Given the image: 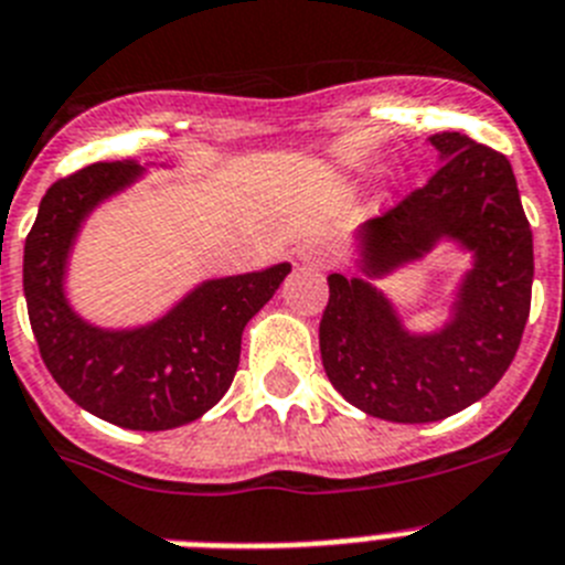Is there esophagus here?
<instances>
[{
	"instance_id": "esophagus-1",
	"label": "esophagus",
	"mask_w": 565,
	"mask_h": 565,
	"mask_svg": "<svg viewBox=\"0 0 565 565\" xmlns=\"http://www.w3.org/2000/svg\"><path fill=\"white\" fill-rule=\"evenodd\" d=\"M298 258L310 264V267H327L333 260V255H330V249L324 244H307L298 249Z\"/></svg>"
}]
</instances>
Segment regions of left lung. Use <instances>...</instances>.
I'll list each match as a JSON object with an SVG mask.
<instances>
[{
  "label": "left lung",
  "mask_w": 565,
  "mask_h": 565,
  "mask_svg": "<svg viewBox=\"0 0 565 565\" xmlns=\"http://www.w3.org/2000/svg\"><path fill=\"white\" fill-rule=\"evenodd\" d=\"M443 166L425 186L367 221L364 273L382 275L425 255L439 238L473 253L457 312L434 335L402 330L364 278H327L319 348L330 385L387 422H439L482 399L509 371L532 310L534 249L505 154L459 131L430 137Z\"/></svg>",
  "instance_id": "8db88e82"
}]
</instances>
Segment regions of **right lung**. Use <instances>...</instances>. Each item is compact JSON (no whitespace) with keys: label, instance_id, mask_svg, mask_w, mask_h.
Returning a JSON list of instances; mask_svg holds the SVG:
<instances>
[{"label":"right lung","instance_id":"1","mask_svg":"<svg viewBox=\"0 0 565 565\" xmlns=\"http://www.w3.org/2000/svg\"><path fill=\"white\" fill-rule=\"evenodd\" d=\"M140 174L131 160L92 163L45 192L25 238L28 319L54 382L99 419L131 430L194 422L230 391L246 321L267 305L290 264L201 284L169 316L140 330H97L63 296L71 241L103 198Z\"/></svg>","mask_w":565,"mask_h":565}]
</instances>
